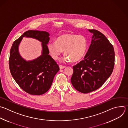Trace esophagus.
I'll list each match as a JSON object with an SVG mask.
<instances>
[{"label":"esophagus","mask_w":128,"mask_h":128,"mask_svg":"<svg viewBox=\"0 0 128 128\" xmlns=\"http://www.w3.org/2000/svg\"><path fill=\"white\" fill-rule=\"evenodd\" d=\"M65 67H66L64 66H62V65H60V66H59V68H60V69H64V68H65Z\"/></svg>","instance_id":"obj_1"}]
</instances>
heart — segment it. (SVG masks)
I'll list each match as a JSON object with an SVG mask.
<instances>
[{
  "mask_svg": "<svg viewBox=\"0 0 128 128\" xmlns=\"http://www.w3.org/2000/svg\"><path fill=\"white\" fill-rule=\"evenodd\" d=\"M47 48L52 58L58 60L64 50L66 54L64 58L65 62L80 61L86 53L88 42L83 36L73 34H65L60 36L56 41L50 42Z\"/></svg>",
  "mask_w": 128,
  "mask_h": 128,
  "instance_id": "b5f03b06",
  "label": "heart"
}]
</instances>
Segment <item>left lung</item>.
Wrapping results in <instances>:
<instances>
[{
	"label": "left lung",
	"instance_id": "left-lung-1",
	"mask_svg": "<svg viewBox=\"0 0 128 128\" xmlns=\"http://www.w3.org/2000/svg\"><path fill=\"white\" fill-rule=\"evenodd\" d=\"M92 34L91 44L84 59L73 67L71 82L78 92L87 94L104 84L112 74L114 64L112 45L100 32L88 30Z\"/></svg>",
	"mask_w": 128,
	"mask_h": 128
}]
</instances>
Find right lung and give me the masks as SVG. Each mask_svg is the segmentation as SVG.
I'll return each mask as SVG.
<instances>
[{"label": "right lung", "instance_id": "add662e5", "mask_svg": "<svg viewBox=\"0 0 128 128\" xmlns=\"http://www.w3.org/2000/svg\"><path fill=\"white\" fill-rule=\"evenodd\" d=\"M50 35L46 31L28 30L14 42L10 49L9 66L11 74L20 88L32 95H42L48 91L59 70L47 48ZM24 37L41 42V55L36 58L27 61L20 55L19 46Z\"/></svg>", "mask_w": 128, "mask_h": 128}]
</instances>
